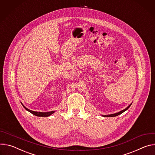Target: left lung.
<instances>
[{"label":"left lung","mask_w":155,"mask_h":155,"mask_svg":"<svg viewBox=\"0 0 155 155\" xmlns=\"http://www.w3.org/2000/svg\"><path fill=\"white\" fill-rule=\"evenodd\" d=\"M132 104H130V105H129L126 109H124V110H122V111H119V112H118V113H115V114H108V115H104L103 116H104V117H114V116H118L119 114H121V113H123V112H124L125 111H126L130 107V105H131Z\"/></svg>","instance_id":"1"}]
</instances>
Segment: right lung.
Returning <instances> with one entry per match:
<instances>
[{
    "mask_svg": "<svg viewBox=\"0 0 155 155\" xmlns=\"http://www.w3.org/2000/svg\"><path fill=\"white\" fill-rule=\"evenodd\" d=\"M23 105V104H22ZM23 107L27 110L29 112H30L31 113H32V114L35 115V116H39V117H47V116H49L50 115H51V114H53L55 111H50V112H45V113H42V112H38V111H32V110H30L29 109H28L27 108H26L23 105Z\"/></svg>",
    "mask_w": 155,
    "mask_h": 155,
    "instance_id": "1",
    "label": "right lung"
}]
</instances>
